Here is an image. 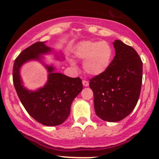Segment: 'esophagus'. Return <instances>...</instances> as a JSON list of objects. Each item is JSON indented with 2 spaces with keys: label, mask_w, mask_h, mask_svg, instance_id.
<instances>
[{
  "label": "esophagus",
  "mask_w": 159,
  "mask_h": 159,
  "mask_svg": "<svg viewBox=\"0 0 159 159\" xmlns=\"http://www.w3.org/2000/svg\"><path fill=\"white\" fill-rule=\"evenodd\" d=\"M82 83H83V85H84V86H88L89 85V81H87V80H84L82 81Z\"/></svg>",
  "instance_id": "1"
}]
</instances>
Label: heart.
I'll use <instances>...</instances> for the list:
<instances>
[{"label": "heart", "instance_id": "heart-1", "mask_svg": "<svg viewBox=\"0 0 159 159\" xmlns=\"http://www.w3.org/2000/svg\"><path fill=\"white\" fill-rule=\"evenodd\" d=\"M113 48L107 41H85L75 49V56L84 60V69L88 74H102L109 67L113 58Z\"/></svg>", "mask_w": 159, "mask_h": 159}]
</instances>
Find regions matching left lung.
<instances>
[{"label": "left lung", "mask_w": 159, "mask_h": 159, "mask_svg": "<svg viewBox=\"0 0 159 159\" xmlns=\"http://www.w3.org/2000/svg\"><path fill=\"white\" fill-rule=\"evenodd\" d=\"M113 46L116 56L109 67L89 80L96 115L108 122L119 121L134 109L143 77V63L135 49L119 40Z\"/></svg>", "instance_id": "1"}]
</instances>
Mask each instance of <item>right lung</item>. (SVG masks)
Here are the masks:
<instances>
[{
	"label": "right lung",
	"mask_w": 159,
	"mask_h": 159,
	"mask_svg": "<svg viewBox=\"0 0 159 159\" xmlns=\"http://www.w3.org/2000/svg\"><path fill=\"white\" fill-rule=\"evenodd\" d=\"M51 51L44 42H36L23 50L14 61L13 81L20 102L30 116L43 125L55 126L63 124L70 114L73 99L83 89L80 78H70L54 73L52 66H46L49 72L46 86L37 91L23 88L19 69L23 63Z\"/></svg>",
	"instance_id": "right-lung-1"
}]
</instances>
